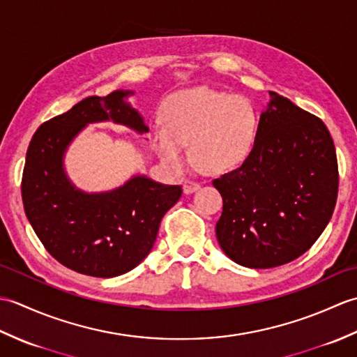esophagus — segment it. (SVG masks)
I'll return each instance as SVG.
<instances>
[{"instance_id": "esophagus-1", "label": "esophagus", "mask_w": 357, "mask_h": 357, "mask_svg": "<svg viewBox=\"0 0 357 357\" xmlns=\"http://www.w3.org/2000/svg\"><path fill=\"white\" fill-rule=\"evenodd\" d=\"M199 187H201L199 183H195V181H190V179L184 181V193H185V195H190V193L196 192Z\"/></svg>"}]
</instances>
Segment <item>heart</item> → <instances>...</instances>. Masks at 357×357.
Listing matches in <instances>:
<instances>
[{
    "label": "heart",
    "instance_id": "heart-1",
    "mask_svg": "<svg viewBox=\"0 0 357 357\" xmlns=\"http://www.w3.org/2000/svg\"><path fill=\"white\" fill-rule=\"evenodd\" d=\"M162 123L151 135L158 155L181 167L185 162L184 146L190 144L192 162L208 174L229 173L244 164L259 130V116L248 98L210 89L170 98Z\"/></svg>",
    "mask_w": 357,
    "mask_h": 357
}]
</instances>
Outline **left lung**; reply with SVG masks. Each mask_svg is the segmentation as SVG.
I'll list each match as a JSON object with an SVG mask.
<instances>
[{
  "mask_svg": "<svg viewBox=\"0 0 357 357\" xmlns=\"http://www.w3.org/2000/svg\"><path fill=\"white\" fill-rule=\"evenodd\" d=\"M270 98L252 155L213 181L224 202L219 245L248 268L298 259L325 230L337 199V158L327 126L276 92Z\"/></svg>",
  "mask_w": 357,
  "mask_h": 357,
  "instance_id": "1",
  "label": "left lung"
}]
</instances>
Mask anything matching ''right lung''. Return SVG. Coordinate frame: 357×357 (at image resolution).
I'll return each mask as SVG.
<instances>
[{
	"instance_id": "1",
	"label": "right lung",
	"mask_w": 357,
	"mask_h": 357,
	"mask_svg": "<svg viewBox=\"0 0 357 357\" xmlns=\"http://www.w3.org/2000/svg\"><path fill=\"white\" fill-rule=\"evenodd\" d=\"M130 92L89 96L38 127L29 144L21 196L24 211L44 248L81 275L113 278L133 270L153 247L164 215L183 195L136 176L110 193L75 190L63 170L66 147L82 127L113 119L149 132L138 112L123 101Z\"/></svg>"
}]
</instances>
